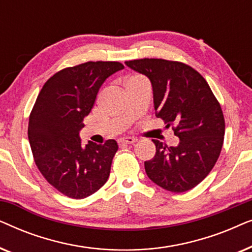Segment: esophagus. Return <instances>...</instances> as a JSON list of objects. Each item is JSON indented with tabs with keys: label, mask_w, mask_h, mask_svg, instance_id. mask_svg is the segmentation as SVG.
Here are the masks:
<instances>
[{
	"label": "esophagus",
	"mask_w": 252,
	"mask_h": 252,
	"mask_svg": "<svg viewBox=\"0 0 252 252\" xmlns=\"http://www.w3.org/2000/svg\"><path fill=\"white\" fill-rule=\"evenodd\" d=\"M136 139L135 137H130V136H127V137H122V139L118 140V142L120 144H133L136 142Z\"/></svg>",
	"instance_id": "34e87169"
}]
</instances>
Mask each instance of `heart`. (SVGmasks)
<instances>
[{
    "label": "heart",
    "mask_w": 252,
    "mask_h": 252,
    "mask_svg": "<svg viewBox=\"0 0 252 252\" xmlns=\"http://www.w3.org/2000/svg\"><path fill=\"white\" fill-rule=\"evenodd\" d=\"M146 80L143 77H141V75H133V77H130L128 80L126 81V84H128V82H133V81H143Z\"/></svg>",
    "instance_id": "1"
}]
</instances>
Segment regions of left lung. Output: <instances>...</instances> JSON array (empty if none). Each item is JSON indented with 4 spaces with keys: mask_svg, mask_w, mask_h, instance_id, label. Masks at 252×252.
Here are the masks:
<instances>
[{
    "mask_svg": "<svg viewBox=\"0 0 252 252\" xmlns=\"http://www.w3.org/2000/svg\"><path fill=\"white\" fill-rule=\"evenodd\" d=\"M153 84L156 117L179 137L177 147L153 140L156 155L144 161L151 181L184 192L204 180L221 153L225 118L208 82L195 68L177 61L142 58L125 62Z\"/></svg>",
    "mask_w": 252,
    "mask_h": 252,
    "instance_id": "8db88e82",
    "label": "left lung"
}]
</instances>
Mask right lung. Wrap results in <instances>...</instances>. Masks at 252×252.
<instances>
[{
  "instance_id": "obj_1",
  "label": "right lung",
  "mask_w": 252,
  "mask_h": 252,
  "mask_svg": "<svg viewBox=\"0 0 252 252\" xmlns=\"http://www.w3.org/2000/svg\"><path fill=\"white\" fill-rule=\"evenodd\" d=\"M124 68L119 62H87L48 79L31 111L29 140L37 168L62 194L82 199L108 181L118 144L81 143L82 120L105 79Z\"/></svg>"
}]
</instances>
